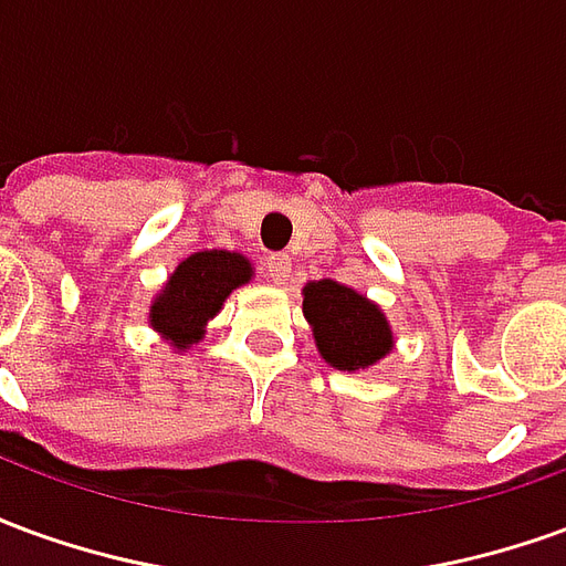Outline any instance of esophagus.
Masks as SVG:
<instances>
[{"instance_id":"esophagus-1","label":"esophagus","mask_w":566,"mask_h":566,"mask_svg":"<svg viewBox=\"0 0 566 566\" xmlns=\"http://www.w3.org/2000/svg\"><path fill=\"white\" fill-rule=\"evenodd\" d=\"M287 272H291V258L287 254H270L266 258V279L275 284L287 282Z\"/></svg>"}]
</instances>
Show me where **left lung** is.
<instances>
[{
	"label": "left lung",
	"mask_w": 566,
	"mask_h": 566,
	"mask_svg": "<svg viewBox=\"0 0 566 566\" xmlns=\"http://www.w3.org/2000/svg\"><path fill=\"white\" fill-rule=\"evenodd\" d=\"M303 315L321 357L336 369H367L391 352L394 333L373 300L355 287L321 279L303 287Z\"/></svg>",
	"instance_id": "obj_1"
}]
</instances>
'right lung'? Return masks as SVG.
I'll list each match as a JSON object with an SVG mask.
<instances>
[{"label":"right lung","instance_id":"1","mask_svg":"<svg viewBox=\"0 0 566 566\" xmlns=\"http://www.w3.org/2000/svg\"><path fill=\"white\" fill-rule=\"evenodd\" d=\"M251 260L235 251H197L178 263V270L163 284L157 300L150 303V327L163 339L185 352L202 339L206 324L221 312L223 300L235 287L251 282Z\"/></svg>","mask_w":566,"mask_h":566}]
</instances>
